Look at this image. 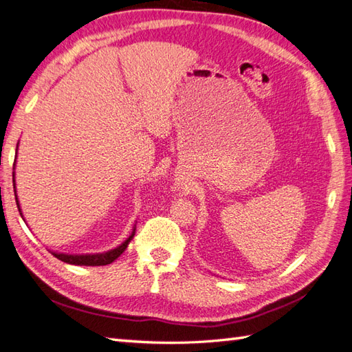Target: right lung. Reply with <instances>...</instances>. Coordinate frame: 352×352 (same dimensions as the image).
I'll use <instances>...</instances> for the list:
<instances>
[{"label":"right lung","mask_w":352,"mask_h":352,"mask_svg":"<svg viewBox=\"0 0 352 352\" xmlns=\"http://www.w3.org/2000/svg\"><path fill=\"white\" fill-rule=\"evenodd\" d=\"M16 156H18V146H16ZM14 166H16V158H14V164H13V188H14V199H16L19 214L22 217V220H23L22 210H21V206H19V200H18V196H16V182H14ZM23 221H25V220H23ZM134 235H135V226H134V229H132L131 235L126 239H124L120 245H117L116 248L108 250V252H104V253H91V254H67V253H58V252H51V253L56 256L57 259H60L61 262H66V263H70V265H84V267H100V265H108V263L114 262L117 257H119L124 252V250H126V247L129 245V242L132 241V238H134Z\"/></svg>","instance_id":"right-lung-1"}]
</instances>
